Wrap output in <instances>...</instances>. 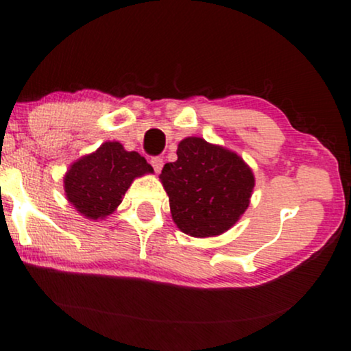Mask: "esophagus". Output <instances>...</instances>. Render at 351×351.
<instances>
[{
  "mask_svg": "<svg viewBox=\"0 0 351 351\" xmlns=\"http://www.w3.org/2000/svg\"><path fill=\"white\" fill-rule=\"evenodd\" d=\"M150 162H152V166H153V169H155V172H160L162 169V165H165L161 156H152Z\"/></svg>",
  "mask_w": 351,
  "mask_h": 351,
  "instance_id": "esophagus-1",
  "label": "esophagus"
}]
</instances>
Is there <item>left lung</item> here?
Returning <instances> with one entry per match:
<instances>
[{
    "label": "left lung",
    "instance_id": "1",
    "mask_svg": "<svg viewBox=\"0 0 351 351\" xmlns=\"http://www.w3.org/2000/svg\"><path fill=\"white\" fill-rule=\"evenodd\" d=\"M160 179L177 227L196 238L233 227L254 189L252 171L237 153L199 137L179 143L177 161L165 165Z\"/></svg>",
    "mask_w": 351,
    "mask_h": 351
}]
</instances>
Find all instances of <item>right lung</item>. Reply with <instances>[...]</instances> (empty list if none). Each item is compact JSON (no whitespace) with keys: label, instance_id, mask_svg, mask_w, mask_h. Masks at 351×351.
I'll return each mask as SVG.
<instances>
[{"label":"right lung","instance_id":"add662e5","mask_svg":"<svg viewBox=\"0 0 351 351\" xmlns=\"http://www.w3.org/2000/svg\"><path fill=\"white\" fill-rule=\"evenodd\" d=\"M147 172L153 167L137 152H126L119 142H105L71 165L64 179L66 198L88 219H104L121 203L132 180Z\"/></svg>","mask_w":351,"mask_h":351}]
</instances>
